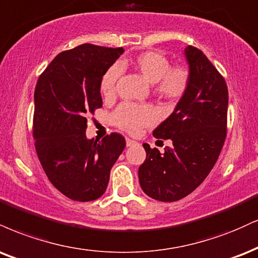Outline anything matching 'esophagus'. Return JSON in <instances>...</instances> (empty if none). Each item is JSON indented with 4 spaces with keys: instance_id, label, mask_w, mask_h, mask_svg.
Masks as SVG:
<instances>
[{
    "instance_id": "esophagus-1",
    "label": "esophagus",
    "mask_w": 258,
    "mask_h": 258,
    "mask_svg": "<svg viewBox=\"0 0 258 258\" xmlns=\"http://www.w3.org/2000/svg\"><path fill=\"white\" fill-rule=\"evenodd\" d=\"M135 144H137V142H135L133 139L126 138V147H133Z\"/></svg>"
}]
</instances>
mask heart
I'll return each instance as SVG.
<instances>
[{
	"label": "heart",
	"instance_id": "1",
	"mask_svg": "<svg viewBox=\"0 0 258 258\" xmlns=\"http://www.w3.org/2000/svg\"><path fill=\"white\" fill-rule=\"evenodd\" d=\"M131 66L149 84L154 85L155 91L162 97L175 99L184 95L188 85V71L185 67H170V62L163 54L157 51H145L131 61ZM119 68L111 67L101 80V94L103 97H113L115 83L119 78ZM155 113L150 107H141L131 103L120 105L114 114V121L125 131L136 133L153 123Z\"/></svg>",
	"mask_w": 258,
	"mask_h": 258
}]
</instances>
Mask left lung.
Here are the masks:
<instances>
[{
	"label": "left lung",
	"mask_w": 258,
	"mask_h": 258,
	"mask_svg": "<svg viewBox=\"0 0 258 258\" xmlns=\"http://www.w3.org/2000/svg\"><path fill=\"white\" fill-rule=\"evenodd\" d=\"M188 85L170 115L154 130V137L170 139L161 154L144 143L147 159L138 178L145 195L175 202L190 195L207 178L226 138L228 90L225 79L201 50L187 45Z\"/></svg>",
	"instance_id": "1"
}]
</instances>
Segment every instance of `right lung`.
Here are the masks:
<instances>
[{
    "mask_svg": "<svg viewBox=\"0 0 258 258\" xmlns=\"http://www.w3.org/2000/svg\"><path fill=\"white\" fill-rule=\"evenodd\" d=\"M122 52V48L82 44L58 54L37 82V155L51 184L73 201L101 197L111 167L125 149L119 133L102 141L89 139L85 133L86 115L102 107L101 80Z\"/></svg>",
    "mask_w": 258,
    "mask_h": 258,
    "instance_id": "1",
    "label": "right lung"
}]
</instances>
